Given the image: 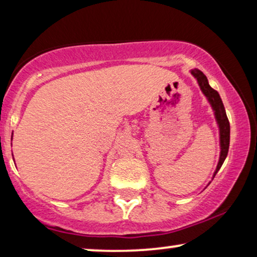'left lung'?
I'll return each instance as SVG.
<instances>
[{"label": "left lung", "mask_w": 257, "mask_h": 257, "mask_svg": "<svg viewBox=\"0 0 257 257\" xmlns=\"http://www.w3.org/2000/svg\"><path fill=\"white\" fill-rule=\"evenodd\" d=\"M192 75L198 79L199 85L201 87L202 92L206 94V97L208 98L210 104L215 111V117L217 120V124L220 126V142H221V154H220V160L219 164H217L216 171L214 173V177H215L217 171L220 170L221 166H222L224 159H226L228 154V149H229V138H230V126H229V120H228L226 110H224L223 103L221 100L220 94L217 93L216 90L212 89L209 86L208 80H207V77L203 75V72L200 71V70H193Z\"/></svg>", "instance_id": "obj_1"}]
</instances>
